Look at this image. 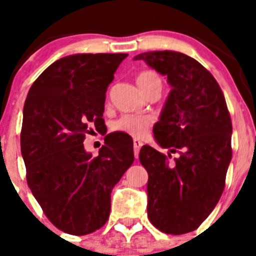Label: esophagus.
<instances>
[{
  "label": "esophagus",
  "mask_w": 256,
  "mask_h": 256,
  "mask_svg": "<svg viewBox=\"0 0 256 256\" xmlns=\"http://www.w3.org/2000/svg\"><path fill=\"white\" fill-rule=\"evenodd\" d=\"M141 148H142V142L138 141V140H134V141H133V151H134L136 159L138 158V154H140V150H141Z\"/></svg>",
  "instance_id": "1"
}]
</instances>
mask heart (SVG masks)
Segmentation results:
<instances>
[{
	"label": "heart",
	"mask_w": 256,
	"mask_h": 256,
	"mask_svg": "<svg viewBox=\"0 0 256 256\" xmlns=\"http://www.w3.org/2000/svg\"><path fill=\"white\" fill-rule=\"evenodd\" d=\"M154 82H162L160 76L154 72H142L137 76V84L140 86L142 92L146 91ZM152 123L154 119L148 115L126 114L112 123V130L114 132L126 133L136 138H142L148 134Z\"/></svg>",
	"instance_id": "b5f03b06"
}]
</instances>
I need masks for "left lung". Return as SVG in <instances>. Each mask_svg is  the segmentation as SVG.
<instances>
[{
	"instance_id": "obj_1",
	"label": "left lung",
	"mask_w": 256,
	"mask_h": 256,
	"mask_svg": "<svg viewBox=\"0 0 256 256\" xmlns=\"http://www.w3.org/2000/svg\"><path fill=\"white\" fill-rule=\"evenodd\" d=\"M144 60L166 76L172 91L154 126L158 144L171 157L144 144L140 162L148 173V216L169 234L195 230L218 204L232 159V122L224 94L209 70L174 51L144 52Z\"/></svg>"
}]
</instances>
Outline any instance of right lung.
<instances>
[{
  "label": "right lung",
  "instance_id": "add662e5",
  "mask_svg": "<svg viewBox=\"0 0 256 256\" xmlns=\"http://www.w3.org/2000/svg\"><path fill=\"white\" fill-rule=\"evenodd\" d=\"M126 54H76L50 65L32 84L22 110L20 148L26 182L58 230L82 236L100 230L110 194L133 164V141L105 137L98 155L86 152V134L102 119L106 91ZM106 133V132H104Z\"/></svg>",
  "mask_w": 256,
  "mask_h": 256
}]
</instances>
